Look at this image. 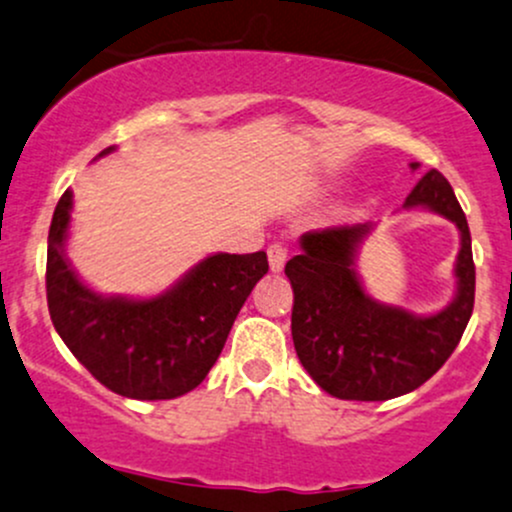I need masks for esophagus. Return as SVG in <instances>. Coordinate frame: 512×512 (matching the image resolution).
I'll use <instances>...</instances> for the list:
<instances>
[{"mask_svg":"<svg viewBox=\"0 0 512 512\" xmlns=\"http://www.w3.org/2000/svg\"><path fill=\"white\" fill-rule=\"evenodd\" d=\"M285 261H288V249H285L280 241H276V244L268 246V263H271V271L273 273H280L283 271Z\"/></svg>","mask_w":512,"mask_h":512,"instance_id":"1","label":"esophagus"}]
</instances>
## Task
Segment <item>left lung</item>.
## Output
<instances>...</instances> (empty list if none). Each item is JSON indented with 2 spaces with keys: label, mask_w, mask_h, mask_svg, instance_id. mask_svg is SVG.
<instances>
[{
  "label": "left lung",
  "mask_w": 512,
  "mask_h": 512,
  "mask_svg": "<svg viewBox=\"0 0 512 512\" xmlns=\"http://www.w3.org/2000/svg\"><path fill=\"white\" fill-rule=\"evenodd\" d=\"M403 207H427L459 227L456 298L437 315L417 317L364 293L354 258L371 224L305 232L302 251L285 263L293 285L295 351L312 381L334 398L390 400L420 388L452 356L474 312L471 234L449 180L427 170Z\"/></svg>",
  "instance_id": "left-lung-1"
}]
</instances>
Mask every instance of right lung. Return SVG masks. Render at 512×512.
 <instances>
[{
  "instance_id": "right-lung-1",
  "label": "right lung",
  "mask_w": 512,
  "mask_h": 512,
  "mask_svg": "<svg viewBox=\"0 0 512 512\" xmlns=\"http://www.w3.org/2000/svg\"><path fill=\"white\" fill-rule=\"evenodd\" d=\"M70 210L73 192L65 190L53 212L46 261L48 312L60 339L104 388L124 398L190 393L205 381L241 305L268 273L266 254L207 256L151 300L102 298L65 261Z\"/></svg>"
}]
</instances>
